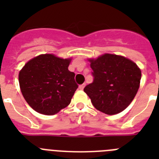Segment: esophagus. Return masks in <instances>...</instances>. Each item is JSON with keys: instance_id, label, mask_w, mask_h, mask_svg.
<instances>
[{"instance_id": "1", "label": "esophagus", "mask_w": 159, "mask_h": 159, "mask_svg": "<svg viewBox=\"0 0 159 159\" xmlns=\"http://www.w3.org/2000/svg\"><path fill=\"white\" fill-rule=\"evenodd\" d=\"M85 86H86V84H81V85H80V86H79V88H80V90H84V87H85Z\"/></svg>"}]
</instances>
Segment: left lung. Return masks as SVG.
Masks as SVG:
<instances>
[{
    "label": "left lung",
    "instance_id": "1",
    "mask_svg": "<svg viewBox=\"0 0 159 159\" xmlns=\"http://www.w3.org/2000/svg\"><path fill=\"white\" fill-rule=\"evenodd\" d=\"M89 61L94 80L84 91L93 106L110 116L123 111L134 99L139 88V67L129 59L107 53Z\"/></svg>",
    "mask_w": 159,
    "mask_h": 159
}]
</instances>
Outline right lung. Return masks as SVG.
<instances>
[{"label": "right lung", "instance_id": "right-lung-1", "mask_svg": "<svg viewBox=\"0 0 159 159\" xmlns=\"http://www.w3.org/2000/svg\"><path fill=\"white\" fill-rule=\"evenodd\" d=\"M70 62L71 59L43 54L29 60L20 70L22 95L38 113L52 116L70 104L78 88L75 73L68 70Z\"/></svg>", "mask_w": 159, "mask_h": 159}]
</instances>
